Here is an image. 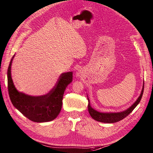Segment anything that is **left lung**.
Returning <instances> with one entry per match:
<instances>
[{"instance_id": "obj_1", "label": "left lung", "mask_w": 153, "mask_h": 153, "mask_svg": "<svg viewBox=\"0 0 153 153\" xmlns=\"http://www.w3.org/2000/svg\"><path fill=\"white\" fill-rule=\"evenodd\" d=\"M144 91V85L143 86L142 92H141L140 97L138 98L137 101L135 102L133 105H132L130 108H128L127 110H126L121 112H117V113H102V112H99L97 111L94 110V109L91 107L90 105V102H89V99H88V109L89 114H91V117L94 119V120H97V121L101 122V123H113L121 120L123 119H125L128 115L131 113V112L134 110V108L138 105L141 99H142L143 94Z\"/></svg>"}]
</instances>
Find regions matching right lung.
<instances>
[{
	"mask_svg": "<svg viewBox=\"0 0 153 153\" xmlns=\"http://www.w3.org/2000/svg\"><path fill=\"white\" fill-rule=\"evenodd\" d=\"M14 56L8 68V91L14 107L33 122H48L56 119L61 110L65 89L73 80V72L62 73L55 86L48 94L40 97L28 96L19 93L13 84L11 65Z\"/></svg>",
	"mask_w": 153,
	"mask_h": 153,
	"instance_id": "obj_1",
	"label": "right lung"
}]
</instances>
